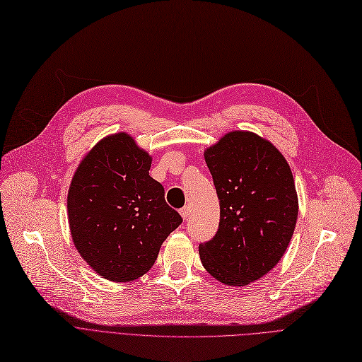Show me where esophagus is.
Masks as SVG:
<instances>
[{
  "label": "esophagus",
  "instance_id": "1",
  "mask_svg": "<svg viewBox=\"0 0 362 362\" xmlns=\"http://www.w3.org/2000/svg\"><path fill=\"white\" fill-rule=\"evenodd\" d=\"M180 215H181L184 219H187L188 215H190V208H188V206H184V208L180 211Z\"/></svg>",
  "mask_w": 362,
  "mask_h": 362
}]
</instances>
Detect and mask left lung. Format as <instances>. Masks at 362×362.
<instances>
[{"label": "left lung", "instance_id": "1", "mask_svg": "<svg viewBox=\"0 0 362 362\" xmlns=\"http://www.w3.org/2000/svg\"><path fill=\"white\" fill-rule=\"evenodd\" d=\"M219 199V227L199 246L218 281L242 287L279 264L299 212L290 166L279 148L250 131H231L204 150Z\"/></svg>", "mask_w": 362, "mask_h": 362}]
</instances>
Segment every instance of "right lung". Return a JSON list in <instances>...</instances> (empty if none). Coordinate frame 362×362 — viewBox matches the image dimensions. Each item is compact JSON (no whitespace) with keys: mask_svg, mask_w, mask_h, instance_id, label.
I'll return each instance as SVG.
<instances>
[{"mask_svg":"<svg viewBox=\"0 0 362 362\" xmlns=\"http://www.w3.org/2000/svg\"><path fill=\"white\" fill-rule=\"evenodd\" d=\"M150 154L127 132L100 140L81 160L67 193V219L76 250L109 281L140 279L156 262L182 218L148 175Z\"/></svg>","mask_w":362,"mask_h":362,"instance_id":"right-lung-1","label":"right lung"}]
</instances>
